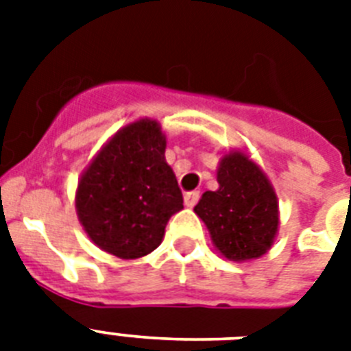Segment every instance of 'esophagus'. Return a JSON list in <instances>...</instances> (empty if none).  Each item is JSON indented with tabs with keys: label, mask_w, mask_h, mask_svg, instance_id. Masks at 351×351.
Returning a JSON list of instances; mask_svg holds the SVG:
<instances>
[{
	"label": "esophagus",
	"mask_w": 351,
	"mask_h": 351,
	"mask_svg": "<svg viewBox=\"0 0 351 351\" xmlns=\"http://www.w3.org/2000/svg\"><path fill=\"white\" fill-rule=\"evenodd\" d=\"M198 198H200V193L198 191H189L186 193V197H184V202H186L187 208H195L198 202Z\"/></svg>",
	"instance_id": "esophagus-1"
}]
</instances>
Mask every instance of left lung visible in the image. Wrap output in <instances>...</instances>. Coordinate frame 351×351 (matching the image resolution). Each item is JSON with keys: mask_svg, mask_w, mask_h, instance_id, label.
Listing matches in <instances>:
<instances>
[{"mask_svg": "<svg viewBox=\"0 0 351 351\" xmlns=\"http://www.w3.org/2000/svg\"><path fill=\"white\" fill-rule=\"evenodd\" d=\"M217 191H206L195 213L208 226L215 247L230 261L258 258L278 231V202L266 173L240 151L224 154Z\"/></svg>", "mask_w": 351, "mask_h": 351, "instance_id": "1", "label": "left lung"}]
</instances>
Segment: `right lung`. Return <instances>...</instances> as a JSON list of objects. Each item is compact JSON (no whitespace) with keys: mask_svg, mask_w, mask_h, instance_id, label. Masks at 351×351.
<instances>
[{"mask_svg":"<svg viewBox=\"0 0 351 351\" xmlns=\"http://www.w3.org/2000/svg\"><path fill=\"white\" fill-rule=\"evenodd\" d=\"M184 209L176 176L165 162V134L156 120L132 121L100 149L78 182L76 213L100 250L140 258L164 239Z\"/></svg>","mask_w":351,"mask_h":351,"instance_id":"add662e5","label":"right lung"}]
</instances>
